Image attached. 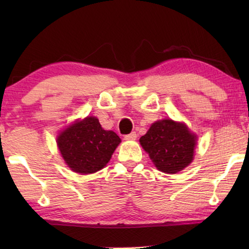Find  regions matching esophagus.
<instances>
[{
	"label": "esophagus",
	"instance_id": "1",
	"mask_svg": "<svg viewBox=\"0 0 249 249\" xmlns=\"http://www.w3.org/2000/svg\"><path fill=\"white\" fill-rule=\"evenodd\" d=\"M136 137H137V134L135 132H132L130 134L125 135V136H124L126 141H135V140H136Z\"/></svg>",
	"mask_w": 249,
	"mask_h": 249
}]
</instances>
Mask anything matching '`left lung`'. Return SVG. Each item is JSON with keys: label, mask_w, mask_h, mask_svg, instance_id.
Instances as JSON below:
<instances>
[{"label": "left lung", "mask_w": 249, "mask_h": 249, "mask_svg": "<svg viewBox=\"0 0 249 249\" xmlns=\"http://www.w3.org/2000/svg\"><path fill=\"white\" fill-rule=\"evenodd\" d=\"M196 140L184 124L162 120L151 125L140 142L158 170L177 174L192 161Z\"/></svg>", "instance_id": "left-lung-1"}]
</instances>
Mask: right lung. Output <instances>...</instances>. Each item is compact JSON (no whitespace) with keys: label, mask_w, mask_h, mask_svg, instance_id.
<instances>
[{"label":"right lung","mask_w":249,"mask_h":249,"mask_svg":"<svg viewBox=\"0 0 249 249\" xmlns=\"http://www.w3.org/2000/svg\"><path fill=\"white\" fill-rule=\"evenodd\" d=\"M121 138L104 130L96 117H87L65 129L57 138L58 148L67 165L79 174L101 170L111 159Z\"/></svg>","instance_id":"1"}]
</instances>
